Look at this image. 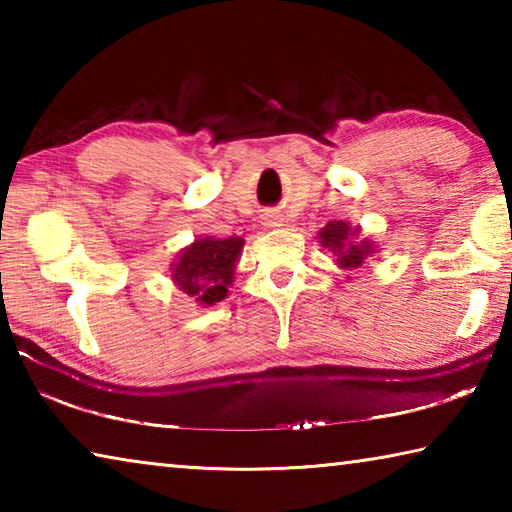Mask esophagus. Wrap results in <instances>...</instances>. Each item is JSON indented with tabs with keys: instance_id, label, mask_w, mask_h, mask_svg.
Here are the masks:
<instances>
[{
	"instance_id": "obj_1",
	"label": "esophagus",
	"mask_w": 512,
	"mask_h": 512,
	"mask_svg": "<svg viewBox=\"0 0 512 512\" xmlns=\"http://www.w3.org/2000/svg\"><path fill=\"white\" fill-rule=\"evenodd\" d=\"M264 223L268 228H275V225H280V216L277 214H264Z\"/></svg>"
}]
</instances>
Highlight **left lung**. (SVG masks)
Segmentation results:
<instances>
[{"instance_id":"obj_1","label":"left lung","mask_w":512,"mask_h":512,"mask_svg":"<svg viewBox=\"0 0 512 512\" xmlns=\"http://www.w3.org/2000/svg\"><path fill=\"white\" fill-rule=\"evenodd\" d=\"M357 232L359 228L350 230V225L343 221H332L320 230V244L334 250V253L339 255L341 268H348V271L359 268L363 264V259L372 253V246L368 241H348V237L357 235Z\"/></svg>"}]
</instances>
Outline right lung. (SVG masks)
<instances>
[{"label":"right lung","instance_id":"obj_1","mask_svg":"<svg viewBox=\"0 0 512 512\" xmlns=\"http://www.w3.org/2000/svg\"><path fill=\"white\" fill-rule=\"evenodd\" d=\"M244 239H198L173 264V282L201 305L221 302L235 275Z\"/></svg>","mask_w":512,"mask_h":512}]
</instances>
